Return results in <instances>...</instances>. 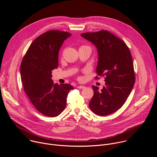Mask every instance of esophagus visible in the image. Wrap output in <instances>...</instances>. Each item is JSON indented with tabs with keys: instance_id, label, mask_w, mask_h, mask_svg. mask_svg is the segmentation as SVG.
I'll return each mask as SVG.
<instances>
[{
	"instance_id": "obj_1",
	"label": "esophagus",
	"mask_w": 157,
	"mask_h": 157,
	"mask_svg": "<svg viewBox=\"0 0 157 157\" xmlns=\"http://www.w3.org/2000/svg\"><path fill=\"white\" fill-rule=\"evenodd\" d=\"M86 87L85 86H77V88H78V89H84Z\"/></svg>"
}]
</instances>
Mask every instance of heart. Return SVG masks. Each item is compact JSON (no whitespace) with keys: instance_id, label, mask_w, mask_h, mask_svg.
Here are the masks:
<instances>
[{"instance_id":"1","label":"heart","mask_w":157,"mask_h":157,"mask_svg":"<svg viewBox=\"0 0 157 157\" xmlns=\"http://www.w3.org/2000/svg\"><path fill=\"white\" fill-rule=\"evenodd\" d=\"M82 47H86V46H82Z\"/></svg>"}]
</instances>
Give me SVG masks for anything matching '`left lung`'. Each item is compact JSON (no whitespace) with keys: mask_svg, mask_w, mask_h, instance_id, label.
I'll list each match as a JSON object with an SVG mask.
<instances>
[{"mask_svg":"<svg viewBox=\"0 0 157 157\" xmlns=\"http://www.w3.org/2000/svg\"><path fill=\"white\" fill-rule=\"evenodd\" d=\"M92 42L98 52L96 76L105 78L101 91L93 86L94 96L89 106L94 113L105 116L115 113L124 104L136 81L132 57L124 41L110 32L102 30L81 35Z\"/></svg>","mask_w":157,"mask_h":157,"instance_id":"left-lung-1","label":"left lung"}]
</instances>
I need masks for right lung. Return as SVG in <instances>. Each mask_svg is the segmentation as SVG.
Here are the masks:
<instances>
[{"mask_svg": "<svg viewBox=\"0 0 157 157\" xmlns=\"http://www.w3.org/2000/svg\"><path fill=\"white\" fill-rule=\"evenodd\" d=\"M71 33L50 30L32 43L20 65V76L24 91L36 109L44 116L54 117L64 110L69 91V84H55L52 70L58 66L59 50Z\"/></svg>", "mask_w": 157, "mask_h": 157, "instance_id": "right-lung-1", "label": "right lung"}]
</instances>
